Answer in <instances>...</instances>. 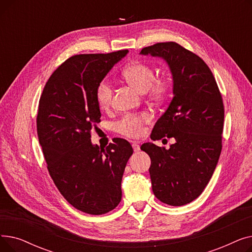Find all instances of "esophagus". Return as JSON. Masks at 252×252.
<instances>
[{
	"label": "esophagus",
	"mask_w": 252,
	"mask_h": 252,
	"mask_svg": "<svg viewBox=\"0 0 252 252\" xmlns=\"http://www.w3.org/2000/svg\"><path fill=\"white\" fill-rule=\"evenodd\" d=\"M131 146H133V149L135 152H138L140 150V145L138 142H133V144H131Z\"/></svg>",
	"instance_id": "obj_1"
}]
</instances>
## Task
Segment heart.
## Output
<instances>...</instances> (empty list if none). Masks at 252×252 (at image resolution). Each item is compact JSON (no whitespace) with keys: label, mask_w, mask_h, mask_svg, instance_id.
I'll use <instances>...</instances> for the list:
<instances>
[{"label":"heart","mask_w":252,"mask_h":252,"mask_svg":"<svg viewBox=\"0 0 252 252\" xmlns=\"http://www.w3.org/2000/svg\"><path fill=\"white\" fill-rule=\"evenodd\" d=\"M123 76L131 87L141 93H147L148 98L155 103L164 102L171 90L170 81L166 77L155 78V71L150 65L143 62H133L123 70ZM113 89L107 79L101 81L95 92L96 101L101 109H108L112 101ZM150 121L147 113L126 115L116 123L117 133L128 138H137L143 134V126Z\"/></svg>","instance_id":"heart-1"}]
</instances>
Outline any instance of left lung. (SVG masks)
<instances>
[{
    "label": "left lung",
    "mask_w": 252,
    "mask_h": 252,
    "mask_svg": "<svg viewBox=\"0 0 252 252\" xmlns=\"http://www.w3.org/2000/svg\"><path fill=\"white\" fill-rule=\"evenodd\" d=\"M166 61L173 74L174 98L156 122L151 139L174 138L169 149L144 143L151 159L152 190L158 200L181 206L199 196L213 177L221 151L223 103L207 64L175 42L143 48ZM166 140V139H164Z\"/></svg>",
    "instance_id": "1"
}]
</instances>
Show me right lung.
I'll return each instance as SVG.
<instances>
[{
	"label": "right lung",
	"instance_id": "add662e5",
	"mask_svg": "<svg viewBox=\"0 0 252 252\" xmlns=\"http://www.w3.org/2000/svg\"><path fill=\"white\" fill-rule=\"evenodd\" d=\"M127 50L74 55L52 73L38 102L36 129L51 178L73 207L104 215L122 200V179L130 144L116 138L106 149L91 142L100 123L95 92Z\"/></svg>",
	"mask_w": 252,
	"mask_h": 252
}]
</instances>
